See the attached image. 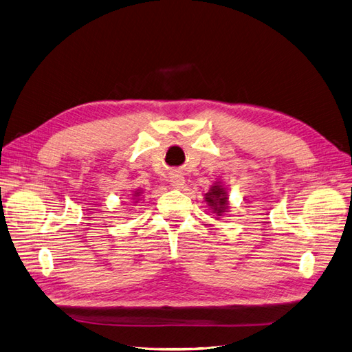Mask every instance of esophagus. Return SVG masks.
I'll return each instance as SVG.
<instances>
[{"label":"esophagus","mask_w":352,"mask_h":352,"mask_svg":"<svg viewBox=\"0 0 352 352\" xmlns=\"http://www.w3.org/2000/svg\"><path fill=\"white\" fill-rule=\"evenodd\" d=\"M170 182H172V186L175 188H182L185 185V177L182 173L175 170V172L170 173Z\"/></svg>","instance_id":"esophagus-1"}]
</instances>
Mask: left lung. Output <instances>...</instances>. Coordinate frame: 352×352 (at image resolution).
Listing matches in <instances>:
<instances>
[{
  "instance_id": "obj_1",
  "label": "left lung",
  "mask_w": 352,
  "mask_h": 352,
  "mask_svg": "<svg viewBox=\"0 0 352 352\" xmlns=\"http://www.w3.org/2000/svg\"><path fill=\"white\" fill-rule=\"evenodd\" d=\"M206 201L212 207V210L217 212V214H220V212H223L226 208V195H225V190H223V188L220 186H212L211 192L207 194Z\"/></svg>"
}]
</instances>
